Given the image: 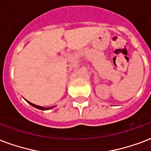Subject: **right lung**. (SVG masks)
<instances>
[{"mask_svg":"<svg viewBox=\"0 0 151 151\" xmlns=\"http://www.w3.org/2000/svg\"><path fill=\"white\" fill-rule=\"evenodd\" d=\"M27 102V103L29 104H31V105H32V106H33V107H35V108H36V109H40V110H43V111H44V110H49V109H52V108H54V107H50V108H44V107H42V106H39V105H36V104H32V103H31V102H29V101H26Z\"/></svg>","mask_w":151,"mask_h":151,"instance_id":"1","label":"right lung"}]
</instances>
